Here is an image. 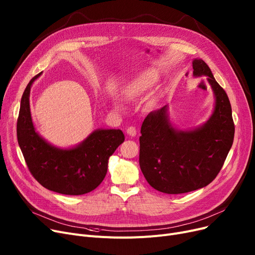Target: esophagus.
<instances>
[{"label": "esophagus", "instance_id": "esophagus-1", "mask_svg": "<svg viewBox=\"0 0 255 255\" xmlns=\"http://www.w3.org/2000/svg\"><path fill=\"white\" fill-rule=\"evenodd\" d=\"M136 128L134 126H130L127 128V133L130 136H135L136 135Z\"/></svg>", "mask_w": 255, "mask_h": 255}]
</instances>
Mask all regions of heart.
<instances>
[{
	"label": "heart",
	"instance_id": "heart-1",
	"mask_svg": "<svg viewBox=\"0 0 255 255\" xmlns=\"http://www.w3.org/2000/svg\"><path fill=\"white\" fill-rule=\"evenodd\" d=\"M156 82V76L152 73H145L138 76L135 80H133L125 91V96L127 99H133L140 94L149 90Z\"/></svg>",
	"mask_w": 255,
	"mask_h": 255
}]
</instances>
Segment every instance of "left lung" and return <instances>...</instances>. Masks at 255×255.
I'll use <instances>...</instances> for the list:
<instances>
[{"mask_svg": "<svg viewBox=\"0 0 255 255\" xmlns=\"http://www.w3.org/2000/svg\"><path fill=\"white\" fill-rule=\"evenodd\" d=\"M195 76H208L215 94V110L208 122L193 131H178L168 123L166 107L143 120L139 137V166L154 189L181 194L209 185L217 177L235 136L227 94L203 60L192 63Z\"/></svg>", "mask_w": 255, "mask_h": 255, "instance_id": "left-lung-1", "label": "left lung"}]
</instances>
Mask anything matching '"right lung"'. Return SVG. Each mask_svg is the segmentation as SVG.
<instances>
[{"mask_svg":"<svg viewBox=\"0 0 255 255\" xmlns=\"http://www.w3.org/2000/svg\"><path fill=\"white\" fill-rule=\"evenodd\" d=\"M26 86L17 118V140L24 161L35 180L44 188L65 195H82L96 189L107 172L109 158L125 140L120 129H101L76 148L61 150L47 143L35 131L30 112V90Z\"/></svg>","mask_w":255,"mask_h":255,"instance_id":"add662e5","label":"right lung"}]
</instances>
